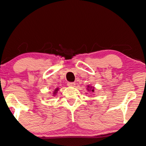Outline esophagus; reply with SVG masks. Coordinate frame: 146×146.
Wrapping results in <instances>:
<instances>
[{
	"label": "esophagus",
	"instance_id": "obj_1",
	"mask_svg": "<svg viewBox=\"0 0 146 146\" xmlns=\"http://www.w3.org/2000/svg\"><path fill=\"white\" fill-rule=\"evenodd\" d=\"M67 86L69 87H75V83H74V82H68V83L67 84Z\"/></svg>",
	"mask_w": 146,
	"mask_h": 146
}]
</instances>
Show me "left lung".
Returning <instances> with one entry per match:
<instances>
[{
    "instance_id": "left-lung-1",
    "label": "left lung",
    "mask_w": 146,
    "mask_h": 146,
    "mask_svg": "<svg viewBox=\"0 0 146 146\" xmlns=\"http://www.w3.org/2000/svg\"><path fill=\"white\" fill-rule=\"evenodd\" d=\"M87 90L88 91H92V92H94V86H87Z\"/></svg>"
}]
</instances>
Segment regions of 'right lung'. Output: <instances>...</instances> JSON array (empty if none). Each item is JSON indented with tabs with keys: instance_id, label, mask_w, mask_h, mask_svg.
Returning <instances> with one entry per match:
<instances>
[{
	"instance_id": "right-lung-1",
	"label": "right lung",
	"mask_w": 146,
	"mask_h": 146,
	"mask_svg": "<svg viewBox=\"0 0 146 146\" xmlns=\"http://www.w3.org/2000/svg\"><path fill=\"white\" fill-rule=\"evenodd\" d=\"M58 90H59V88H56L55 90H54V92H53V96H55L56 94H57V92H58Z\"/></svg>"
}]
</instances>
